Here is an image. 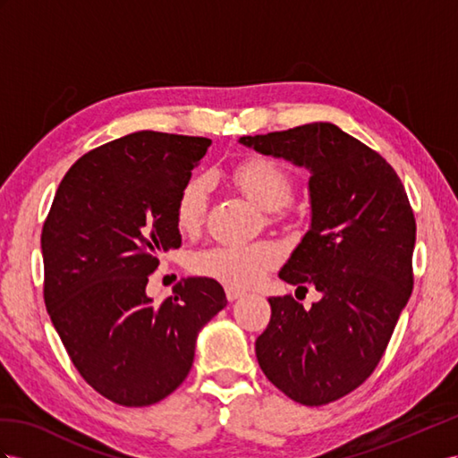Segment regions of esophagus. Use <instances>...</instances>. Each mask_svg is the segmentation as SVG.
Here are the masks:
<instances>
[{
    "instance_id": "esophagus-1",
    "label": "esophagus",
    "mask_w": 458,
    "mask_h": 458,
    "mask_svg": "<svg viewBox=\"0 0 458 458\" xmlns=\"http://www.w3.org/2000/svg\"><path fill=\"white\" fill-rule=\"evenodd\" d=\"M243 296V292L242 290H238V288H226V298H228V301H236V300H240Z\"/></svg>"
}]
</instances>
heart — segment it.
Masks as SVG:
<instances>
[{"mask_svg": "<svg viewBox=\"0 0 458 458\" xmlns=\"http://www.w3.org/2000/svg\"><path fill=\"white\" fill-rule=\"evenodd\" d=\"M233 182L255 205L265 210L284 207L294 185L284 168L268 158H248L240 162L232 174ZM207 207V183L203 178H191L182 185L175 199L174 218L182 233H193L201 226ZM283 251L273 242L220 243L210 245L191 257V271L213 278L230 288H251L261 283L265 275L275 268Z\"/></svg>", "mask_w": 458, "mask_h": 458, "instance_id": "b5f03b06", "label": "heart"}]
</instances>
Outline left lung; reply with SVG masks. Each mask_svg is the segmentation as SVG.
<instances>
[{
	"label": "left lung",
	"instance_id": "left-lung-1",
	"mask_svg": "<svg viewBox=\"0 0 458 458\" xmlns=\"http://www.w3.org/2000/svg\"><path fill=\"white\" fill-rule=\"evenodd\" d=\"M240 143L310 170L311 226L278 276L313 286L321 300L303 310L292 296L268 298L271 321L255 354L292 401L329 404L377 368L412 294V207L391 164L333 123Z\"/></svg>",
	"mask_w": 458,
	"mask_h": 458
}]
</instances>
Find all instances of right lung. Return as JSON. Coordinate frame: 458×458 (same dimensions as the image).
Listing matches in <instances>:
<instances>
[{"label": "right lung", "mask_w": 458, "mask_h": 458, "mask_svg": "<svg viewBox=\"0 0 458 458\" xmlns=\"http://www.w3.org/2000/svg\"><path fill=\"white\" fill-rule=\"evenodd\" d=\"M207 137L137 131L81 157L42 228L44 301L83 379L108 401L148 406L187 377L199 331L226 308L216 280L191 276L152 301L148 275L182 245L174 207Z\"/></svg>", "instance_id": "add662e5"}]
</instances>
